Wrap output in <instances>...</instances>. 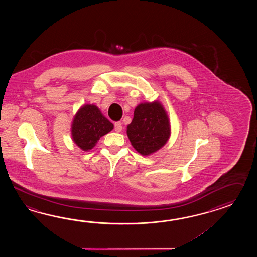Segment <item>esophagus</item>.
<instances>
[{
  "label": "esophagus",
  "instance_id": "1",
  "mask_svg": "<svg viewBox=\"0 0 257 257\" xmlns=\"http://www.w3.org/2000/svg\"><path fill=\"white\" fill-rule=\"evenodd\" d=\"M114 126H115V131L116 132H120L122 131V123L121 122H115Z\"/></svg>",
  "mask_w": 257,
  "mask_h": 257
}]
</instances>
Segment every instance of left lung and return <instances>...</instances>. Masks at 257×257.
Listing matches in <instances>:
<instances>
[{
    "label": "left lung",
    "instance_id": "left-lung-1",
    "mask_svg": "<svg viewBox=\"0 0 257 257\" xmlns=\"http://www.w3.org/2000/svg\"><path fill=\"white\" fill-rule=\"evenodd\" d=\"M126 134L132 146L142 155L163 147L170 136L169 119L163 105L159 102L139 104Z\"/></svg>",
    "mask_w": 257,
    "mask_h": 257
}]
</instances>
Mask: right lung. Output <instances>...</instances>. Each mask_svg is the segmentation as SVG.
<instances>
[{
  "label": "right lung",
  "instance_id": "add662e5",
  "mask_svg": "<svg viewBox=\"0 0 257 257\" xmlns=\"http://www.w3.org/2000/svg\"><path fill=\"white\" fill-rule=\"evenodd\" d=\"M113 127V124L102 115L97 106L86 104L78 111L73 119L71 135L73 142L79 147L83 151H88Z\"/></svg>",
  "mask_w": 257,
  "mask_h": 257
}]
</instances>
